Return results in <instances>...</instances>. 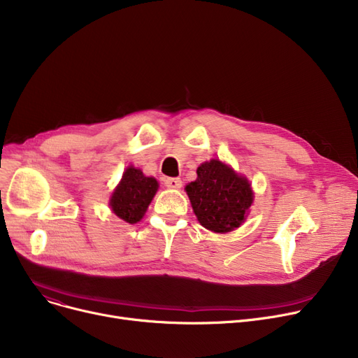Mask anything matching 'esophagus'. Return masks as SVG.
Masks as SVG:
<instances>
[{
	"label": "esophagus",
	"instance_id": "esophagus-1",
	"mask_svg": "<svg viewBox=\"0 0 358 358\" xmlns=\"http://www.w3.org/2000/svg\"><path fill=\"white\" fill-rule=\"evenodd\" d=\"M164 184L168 187V189L178 190V189H181L182 181H181V178H177V177H166L164 180Z\"/></svg>",
	"mask_w": 358,
	"mask_h": 358
}]
</instances>
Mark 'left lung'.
I'll use <instances>...</instances> for the list:
<instances>
[{
  "label": "left lung",
  "instance_id": "1",
  "mask_svg": "<svg viewBox=\"0 0 358 358\" xmlns=\"http://www.w3.org/2000/svg\"><path fill=\"white\" fill-rule=\"evenodd\" d=\"M185 192L201 227L217 234L239 228L254 200L248 180L219 159L201 164Z\"/></svg>",
  "mask_w": 358,
  "mask_h": 358
}]
</instances>
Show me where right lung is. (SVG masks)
<instances>
[{
    "label": "right lung",
    "mask_w": 358,
    "mask_h": 358,
    "mask_svg": "<svg viewBox=\"0 0 358 358\" xmlns=\"http://www.w3.org/2000/svg\"><path fill=\"white\" fill-rule=\"evenodd\" d=\"M158 190V181L145 177L138 168L129 166L110 199L111 210L127 223L139 222Z\"/></svg>",
    "instance_id": "obj_1"
}]
</instances>
